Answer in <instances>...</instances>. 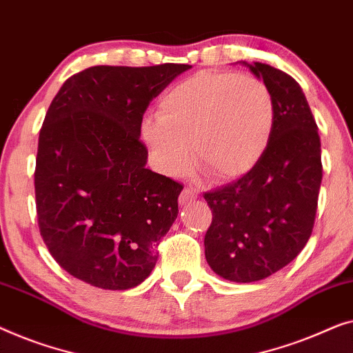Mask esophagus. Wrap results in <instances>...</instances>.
Wrapping results in <instances>:
<instances>
[{
    "label": "esophagus",
    "mask_w": 353,
    "mask_h": 353,
    "mask_svg": "<svg viewBox=\"0 0 353 353\" xmlns=\"http://www.w3.org/2000/svg\"><path fill=\"white\" fill-rule=\"evenodd\" d=\"M198 195H200V193H198L196 188H183L181 196H179V203L183 205V203L193 201V200H196Z\"/></svg>",
    "instance_id": "34e87169"
}]
</instances>
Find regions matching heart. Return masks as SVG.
I'll use <instances>...</instances> for the list:
<instances>
[{
	"label": "heart",
	"instance_id": "obj_1",
	"mask_svg": "<svg viewBox=\"0 0 353 353\" xmlns=\"http://www.w3.org/2000/svg\"><path fill=\"white\" fill-rule=\"evenodd\" d=\"M275 126L274 97L251 75L201 72L176 83L142 123V139L163 172L179 176L195 165L214 181L254 170Z\"/></svg>",
	"mask_w": 353,
	"mask_h": 353
}]
</instances>
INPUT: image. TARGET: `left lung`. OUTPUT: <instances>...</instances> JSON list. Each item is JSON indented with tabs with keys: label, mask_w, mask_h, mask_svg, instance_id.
Returning <instances> with one entry per match:
<instances>
[{
	"label": "left lung",
	"mask_w": 353,
	"mask_h": 353,
	"mask_svg": "<svg viewBox=\"0 0 353 353\" xmlns=\"http://www.w3.org/2000/svg\"><path fill=\"white\" fill-rule=\"evenodd\" d=\"M243 63L274 97V134L254 170L203 195L212 211L205 256L219 276L251 283L275 274L304 250L323 166L319 128L299 83L267 63Z\"/></svg>",
	"instance_id": "8db88e82"
}]
</instances>
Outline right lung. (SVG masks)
I'll return each instance as SVG.
<instances>
[{"label": "right lung", "mask_w": 353, "mask_h": 353, "mask_svg": "<svg viewBox=\"0 0 353 353\" xmlns=\"http://www.w3.org/2000/svg\"><path fill=\"white\" fill-rule=\"evenodd\" d=\"M190 65H97L70 77L39 131L34 196L44 245L88 285L129 290L150 275L182 183L147 170L150 102Z\"/></svg>", "instance_id": "1"}]
</instances>
